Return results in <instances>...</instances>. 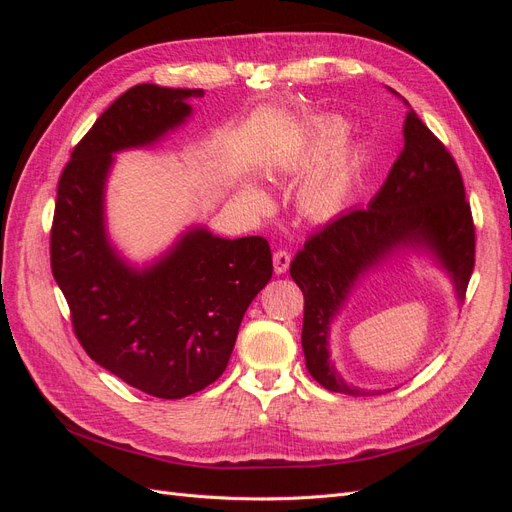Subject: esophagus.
<instances>
[{
    "mask_svg": "<svg viewBox=\"0 0 512 512\" xmlns=\"http://www.w3.org/2000/svg\"><path fill=\"white\" fill-rule=\"evenodd\" d=\"M288 267H290V254L286 250H277L273 254V271L277 275H282L288 271Z\"/></svg>",
    "mask_w": 512,
    "mask_h": 512,
    "instance_id": "obj_1",
    "label": "esophagus"
}]
</instances>
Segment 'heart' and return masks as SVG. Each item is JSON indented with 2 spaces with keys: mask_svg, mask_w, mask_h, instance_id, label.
Segmentation results:
<instances>
[{
  "mask_svg": "<svg viewBox=\"0 0 512 512\" xmlns=\"http://www.w3.org/2000/svg\"><path fill=\"white\" fill-rule=\"evenodd\" d=\"M346 123L342 119H327L318 123L314 141H312V156H324L344 143L346 138ZM354 173V156L352 151H344L322 170L307 192V203L316 211H329L344 203V198L350 190V181ZM243 203L252 211H265L269 207V196L256 185H245L241 190Z\"/></svg>",
  "mask_w": 512,
  "mask_h": 512,
  "instance_id": "b5f03b06",
  "label": "heart"
}]
</instances>
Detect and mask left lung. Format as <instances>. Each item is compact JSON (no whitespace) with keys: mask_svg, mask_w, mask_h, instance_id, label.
Wrapping results in <instances>:
<instances>
[{"mask_svg":"<svg viewBox=\"0 0 512 512\" xmlns=\"http://www.w3.org/2000/svg\"><path fill=\"white\" fill-rule=\"evenodd\" d=\"M404 254H423L466 297L474 269V224L459 168L451 153L412 111L404 121V149L367 209L337 215L290 262L305 297L301 344L307 371L324 389L380 395L346 382L331 361V327L356 286ZM397 389V386H395Z\"/></svg>","mask_w":512,"mask_h":512,"instance_id":"8db88e82","label":"left lung"}]
</instances>
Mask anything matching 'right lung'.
I'll use <instances>...</instances> for the list:
<instances>
[{
    "mask_svg": "<svg viewBox=\"0 0 512 512\" xmlns=\"http://www.w3.org/2000/svg\"><path fill=\"white\" fill-rule=\"evenodd\" d=\"M203 94L128 89L74 147L57 185L51 267L74 333L100 367L160 399L188 397L224 374L243 314L273 273L262 237L224 239L196 224L136 265L108 235L106 181L117 153L160 143Z\"/></svg>",
    "mask_w": 512,
    "mask_h": 512,
    "instance_id": "right-lung-1",
    "label": "right lung"
}]
</instances>
